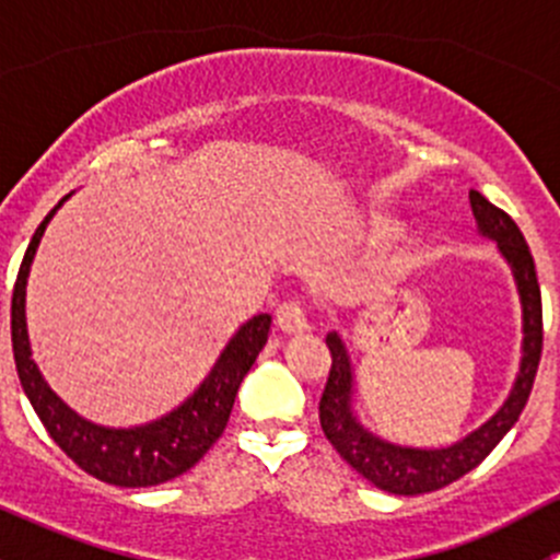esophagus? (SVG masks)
Wrapping results in <instances>:
<instances>
[{
  "label": "esophagus",
  "instance_id": "34e87169",
  "mask_svg": "<svg viewBox=\"0 0 560 560\" xmlns=\"http://www.w3.org/2000/svg\"><path fill=\"white\" fill-rule=\"evenodd\" d=\"M276 325H279V330H284L287 336H292V332H303L308 327L306 322V312H303L301 301H284L279 308H276Z\"/></svg>",
  "mask_w": 560,
  "mask_h": 560
}]
</instances>
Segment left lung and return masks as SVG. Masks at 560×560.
Here are the masks:
<instances>
[{"instance_id":"1","label":"left lung","mask_w":560,"mask_h":560,"mask_svg":"<svg viewBox=\"0 0 560 560\" xmlns=\"http://www.w3.org/2000/svg\"><path fill=\"white\" fill-rule=\"evenodd\" d=\"M474 219L485 238L495 241L515 273L517 292L523 303V363L510 398L499 411L468 433L463 442L442 450H415L398 447L385 439H376L365 431L352 411V365L338 332L325 338L330 349V374L319 398V425L327 442L358 474H363L371 485L395 495H420L455 482L463 474L477 468L495 444L510 433V428L521 420V411L528 404L534 387L536 369L541 360V290L536 281L534 257L525 244L521 228L512 222L510 213L485 200L477 189L468 191Z\"/></svg>"}]
</instances>
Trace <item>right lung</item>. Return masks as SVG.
Returning <instances> with one entry per match:
<instances>
[{
  "label": "right lung",
  "instance_id": "right-lung-1",
  "mask_svg": "<svg viewBox=\"0 0 560 560\" xmlns=\"http://www.w3.org/2000/svg\"><path fill=\"white\" fill-rule=\"evenodd\" d=\"M65 200H59V206ZM56 208L39 222L35 235H32V244L26 248L13 287L10 332H13V358L21 387H24L30 404L35 406L39 422L50 433V439L83 471L107 485H118V488H151V485L167 482V479L189 471L228 428L241 382L268 341L270 316H252L230 338L206 382L171 415L138 428H103L83 420L45 385L37 363L32 360L30 336H26V279H30L32 259H35L45 224L50 222Z\"/></svg>",
  "mask_w": 560,
  "mask_h": 560
}]
</instances>
